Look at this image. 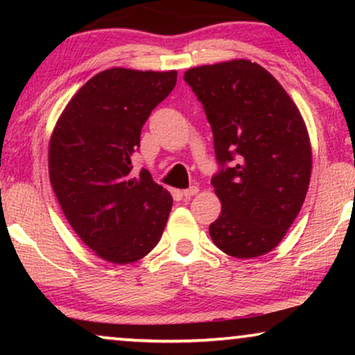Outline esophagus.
Returning a JSON list of instances; mask_svg holds the SVG:
<instances>
[{
	"label": "esophagus",
	"instance_id": "esophagus-1",
	"mask_svg": "<svg viewBox=\"0 0 355 355\" xmlns=\"http://www.w3.org/2000/svg\"><path fill=\"white\" fill-rule=\"evenodd\" d=\"M197 192H198V187L197 186H192V187H189V189H184L182 196L186 197V198H191L192 196H196Z\"/></svg>",
	"mask_w": 355,
	"mask_h": 355
}]
</instances>
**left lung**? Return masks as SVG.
Returning <instances> with one entry per match:
<instances>
[{"label": "left lung", "mask_w": 355, "mask_h": 355, "mask_svg": "<svg viewBox=\"0 0 355 355\" xmlns=\"http://www.w3.org/2000/svg\"><path fill=\"white\" fill-rule=\"evenodd\" d=\"M211 125L221 215L210 225L218 249L236 259L273 250L299 215L312 148L297 106L268 71L247 60L186 71Z\"/></svg>", "instance_id": "8db88e82"}]
</instances>
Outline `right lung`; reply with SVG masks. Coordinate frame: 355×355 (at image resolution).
I'll list each match as a JSON object with an SVG mask.
<instances>
[{"label":"right lung","mask_w":355,"mask_h":355,"mask_svg":"<svg viewBox=\"0 0 355 355\" xmlns=\"http://www.w3.org/2000/svg\"><path fill=\"white\" fill-rule=\"evenodd\" d=\"M176 71L106 69L77 92L50 140V181L76 234L111 263L144 259L166 226L173 198L132 155L148 116L171 94Z\"/></svg>","instance_id":"add662e5"}]
</instances>
